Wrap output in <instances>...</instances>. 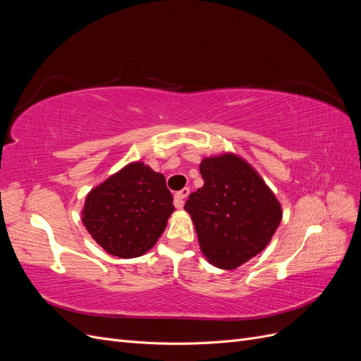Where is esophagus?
I'll return each mask as SVG.
<instances>
[{"instance_id": "esophagus-1", "label": "esophagus", "mask_w": 361, "mask_h": 361, "mask_svg": "<svg viewBox=\"0 0 361 361\" xmlns=\"http://www.w3.org/2000/svg\"><path fill=\"white\" fill-rule=\"evenodd\" d=\"M190 195V188H183L180 191H178L174 194V206L176 207H182L185 203V199H187Z\"/></svg>"}]
</instances>
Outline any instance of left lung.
<instances>
[{
	"instance_id": "obj_1",
	"label": "left lung",
	"mask_w": 361,
	"mask_h": 361,
	"mask_svg": "<svg viewBox=\"0 0 361 361\" xmlns=\"http://www.w3.org/2000/svg\"><path fill=\"white\" fill-rule=\"evenodd\" d=\"M203 187L190 194L202 253L212 265L235 269L264 250L281 221V207L251 166L236 155L204 158Z\"/></svg>"
}]
</instances>
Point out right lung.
I'll return each mask as SVG.
<instances>
[{
  "mask_svg": "<svg viewBox=\"0 0 361 361\" xmlns=\"http://www.w3.org/2000/svg\"><path fill=\"white\" fill-rule=\"evenodd\" d=\"M173 211L166 178L133 162L89 192L82 223L105 251L130 259L155 245Z\"/></svg>",
  "mask_w": 361,
  "mask_h": 361,
  "instance_id": "right-lung-1",
  "label": "right lung"
}]
</instances>
